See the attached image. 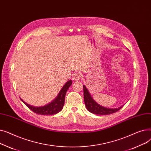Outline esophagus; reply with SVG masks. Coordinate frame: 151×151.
Here are the masks:
<instances>
[{
  "label": "esophagus",
  "instance_id": "esophagus-1",
  "mask_svg": "<svg viewBox=\"0 0 151 151\" xmlns=\"http://www.w3.org/2000/svg\"><path fill=\"white\" fill-rule=\"evenodd\" d=\"M81 75L80 73H76L73 75L72 79H73V80H74V81H78V80H81Z\"/></svg>",
  "mask_w": 151,
  "mask_h": 151
}]
</instances>
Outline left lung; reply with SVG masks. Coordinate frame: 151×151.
Segmentation results:
<instances>
[{
  "instance_id": "obj_1",
  "label": "left lung",
  "mask_w": 151,
  "mask_h": 151,
  "mask_svg": "<svg viewBox=\"0 0 151 151\" xmlns=\"http://www.w3.org/2000/svg\"><path fill=\"white\" fill-rule=\"evenodd\" d=\"M83 91H84V99L85 105L89 112L97 115H108L114 113L117 111L121 109L124 105H122L119 108H109L105 106H102L95 101L89 91L87 89L85 85H83Z\"/></svg>"
}]
</instances>
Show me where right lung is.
I'll return each instance as SVG.
<instances>
[{
	"instance_id": "right-lung-1",
	"label": "right lung",
	"mask_w": 151,
	"mask_h": 151,
	"mask_svg": "<svg viewBox=\"0 0 151 151\" xmlns=\"http://www.w3.org/2000/svg\"><path fill=\"white\" fill-rule=\"evenodd\" d=\"M72 84V81L69 80L62 87V88L59 92L58 96L55 97L52 101L44 106H34L30 105L24 101H23L21 98V101L30 110L32 111L37 114L41 115H53L59 113L62 109L65 102V94L68 89Z\"/></svg>"
}]
</instances>
